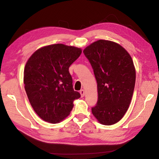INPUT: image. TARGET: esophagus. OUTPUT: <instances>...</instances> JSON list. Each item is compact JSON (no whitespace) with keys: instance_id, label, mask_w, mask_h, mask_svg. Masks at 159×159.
Here are the masks:
<instances>
[{"instance_id":"esophagus-1","label":"esophagus","mask_w":159,"mask_h":159,"mask_svg":"<svg viewBox=\"0 0 159 159\" xmlns=\"http://www.w3.org/2000/svg\"><path fill=\"white\" fill-rule=\"evenodd\" d=\"M80 95H81L82 98H83V97H84V95H85V91H84V90H80Z\"/></svg>"}]
</instances>
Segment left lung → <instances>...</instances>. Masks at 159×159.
Instances as JSON below:
<instances>
[{
	"label": "left lung",
	"mask_w": 159,
	"mask_h": 159,
	"mask_svg": "<svg viewBox=\"0 0 159 159\" xmlns=\"http://www.w3.org/2000/svg\"><path fill=\"white\" fill-rule=\"evenodd\" d=\"M98 83V99L92 113L103 125L121 119L130 104L135 69L129 53L116 43L99 40L83 50Z\"/></svg>",
	"instance_id": "obj_1"
}]
</instances>
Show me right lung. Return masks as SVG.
Masks as SVG:
<instances>
[{
    "instance_id": "1",
    "label": "right lung",
    "mask_w": 159,
    "mask_h": 159,
    "mask_svg": "<svg viewBox=\"0 0 159 159\" xmlns=\"http://www.w3.org/2000/svg\"><path fill=\"white\" fill-rule=\"evenodd\" d=\"M81 52L79 48L54 44L37 50L26 62V95L34 111L45 121H61L73 109L74 99L80 98L74 90L69 68Z\"/></svg>"
}]
</instances>
